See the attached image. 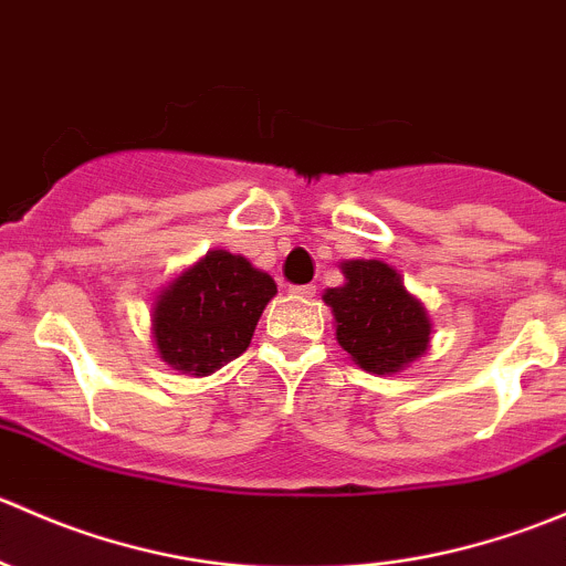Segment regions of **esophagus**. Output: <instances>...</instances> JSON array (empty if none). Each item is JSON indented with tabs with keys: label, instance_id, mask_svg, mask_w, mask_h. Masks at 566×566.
Masks as SVG:
<instances>
[{
	"label": "esophagus",
	"instance_id": "esophagus-1",
	"mask_svg": "<svg viewBox=\"0 0 566 566\" xmlns=\"http://www.w3.org/2000/svg\"><path fill=\"white\" fill-rule=\"evenodd\" d=\"M290 293L298 295V298H315L317 287L315 284H293V287H290Z\"/></svg>",
	"mask_w": 566,
	"mask_h": 566
}]
</instances>
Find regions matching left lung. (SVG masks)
Wrapping results in <instances>:
<instances>
[{"label": "left lung", "mask_w": 566, "mask_h": 566, "mask_svg": "<svg viewBox=\"0 0 566 566\" xmlns=\"http://www.w3.org/2000/svg\"><path fill=\"white\" fill-rule=\"evenodd\" d=\"M345 284L325 290L336 319V342L373 375H394L430 347L432 323L402 276L380 260L342 262Z\"/></svg>", "instance_id": "left-lung-1"}]
</instances>
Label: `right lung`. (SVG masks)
Listing matches in <instances>:
<instances>
[{"label":"right lung","mask_w":566,"mask_h":566,"mask_svg":"<svg viewBox=\"0 0 566 566\" xmlns=\"http://www.w3.org/2000/svg\"><path fill=\"white\" fill-rule=\"evenodd\" d=\"M276 282L247 256L213 249L161 290L153 306L158 356L182 375L205 378L251 345Z\"/></svg>","instance_id":"add662e5"}]
</instances>
